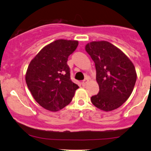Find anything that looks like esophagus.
Here are the masks:
<instances>
[{
  "label": "esophagus",
  "instance_id": "34e87169",
  "mask_svg": "<svg viewBox=\"0 0 151 151\" xmlns=\"http://www.w3.org/2000/svg\"><path fill=\"white\" fill-rule=\"evenodd\" d=\"M88 81H89V79H88L87 78H86V79H84V80L82 81V82H81V84H82V86H85L86 84L88 83Z\"/></svg>",
  "mask_w": 151,
  "mask_h": 151
}]
</instances>
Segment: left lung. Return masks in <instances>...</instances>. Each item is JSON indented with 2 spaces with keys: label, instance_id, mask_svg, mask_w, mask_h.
Here are the masks:
<instances>
[{
  "label": "left lung",
  "instance_id": "obj_1",
  "mask_svg": "<svg viewBox=\"0 0 151 151\" xmlns=\"http://www.w3.org/2000/svg\"><path fill=\"white\" fill-rule=\"evenodd\" d=\"M86 51L95 63L99 91L91 103L109 111L119 108L129 99L136 81L135 67L119 48L106 41L88 43Z\"/></svg>",
  "mask_w": 151,
  "mask_h": 151
}]
</instances>
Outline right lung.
Masks as SVG:
<instances>
[{
	"instance_id": "add662e5",
	"label": "right lung",
	"mask_w": 151,
	"mask_h": 151,
	"mask_svg": "<svg viewBox=\"0 0 151 151\" xmlns=\"http://www.w3.org/2000/svg\"><path fill=\"white\" fill-rule=\"evenodd\" d=\"M77 40H58L43 47L30 62L25 81L41 106L57 111L68 105L79 86L70 79L69 56L78 46Z\"/></svg>"
}]
</instances>
